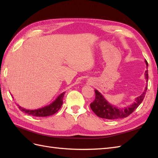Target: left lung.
Returning a JSON list of instances; mask_svg holds the SVG:
<instances>
[{
  "label": "left lung",
  "mask_w": 158,
  "mask_h": 158,
  "mask_svg": "<svg viewBox=\"0 0 158 158\" xmlns=\"http://www.w3.org/2000/svg\"><path fill=\"white\" fill-rule=\"evenodd\" d=\"M145 63L147 66L148 67V63H147V60H145ZM145 75L146 81H148V70L145 71ZM147 89V87L146 86L142 94L136 98L134 103L128 106L124 107V108H117V107L112 105L105 98V97L101 94V93L99 92L97 89H95V100L90 104V107L96 115L100 117V118L107 119H119L125 118L135 111L137 107L143 102L144 98H145Z\"/></svg>",
  "instance_id": "1"
}]
</instances>
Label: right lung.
Masks as SVG:
<instances>
[{
  "mask_svg": "<svg viewBox=\"0 0 158 158\" xmlns=\"http://www.w3.org/2000/svg\"><path fill=\"white\" fill-rule=\"evenodd\" d=\"M65 92L62 93L61 94H60L57 98L49 104V105H47L45 106H43L42 108H39L37 109H26L23 108L21 106L18 105L19 109L20 110H22V112L25 113L28 115L35 116V117H47L50 116L53 114L56 113V112L58 111V110L61 108L63 103V98L64 96Z\"/></svg>",
  "mask_w": 158,
  "mask_h": 158,
  "instance_id": "add662e5",
  "label": "right lung"
}]
</instances>
